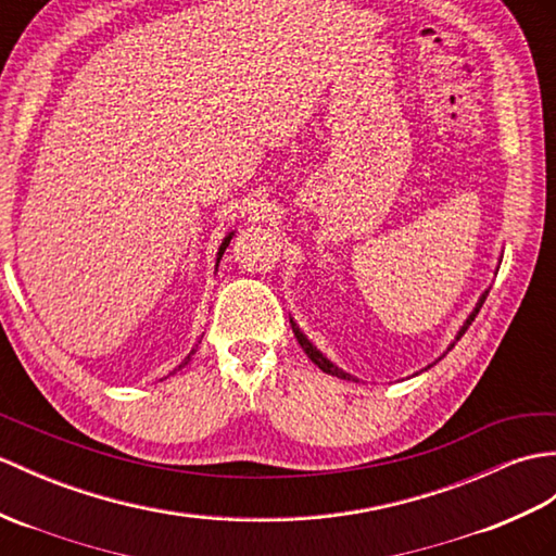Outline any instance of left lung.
<instances>
[{"label": "left lung", "instance_id": "left-lung-1", "mask_svg": "<svg viewBox=\"0 0 556 556\" xmlns=\"http://www.w3.org/2000/svg\"><path fill=\"white\" fill-rule=\"evenodd\" d=\"M485 295H488V293H483V295H481V301H479V305H476V309H473V313L469 315V319H467V325H464V327H462V331H459V337H457V339H462V337H464V331H467V329L471 327V321L476 319V315H479V309H481V305L485 303ZM293 333H295V339H299V343H301V348H303V351H305V355H307L309 359H313V363H315V365H317V367H319L321 371H327V374H331V377H339V379H353V377H351V374H345V371H341L339 367H333V365L329 363V359H327V357H321V355H319V353L315 351V348H313V345H309V341H307V339L303 337V333H301L299 329H295V327H293Z\"/></svg>", "mask_w": 556, "mask_h": 556}]
</instances>
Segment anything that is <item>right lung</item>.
Here are the masks:
<instances>
[{
  "label": "right lung",
  "mask_w": 556,
  "mask_h": 556,
  "mask_svg": "<svg viewBox=\"0 0 556 556\" xmlns=\"http://www.w3.org/2000/svg\"><path fill=\"white\" fill-rule=\"evenodd\" d=\"M227 243H229V237L225 239V243H223V247H219V253H217V261H219V257H223V253H225V249H227ZM189 357H191V355H189ZM189 357H187V359H185V363H182V365H179V367H185V365L189 363Z\"/></svg>",
  "instance_id": "obj_1"
}]
</instances>
